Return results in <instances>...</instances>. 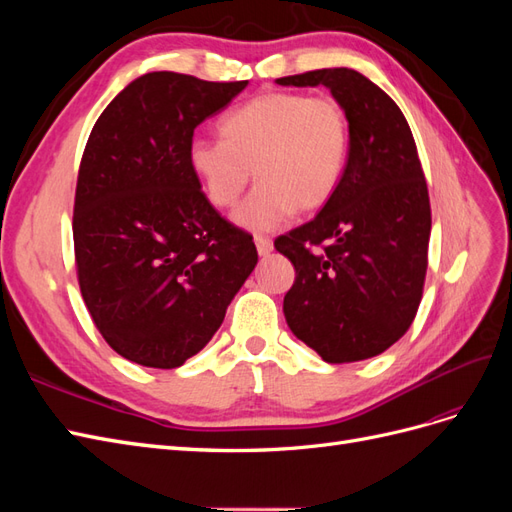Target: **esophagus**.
I'll return each mask as SVG.
<instances>
[{
    "label": "esophagus",
    "instance_id": "34e87169",
    "mask_svg": "<svg viewBox=\"0 0 512 512\" xmlns=\"http://www.w3.org/2000/svg\"><path fill=\"white\" fill-rule=\"evenodd\" d=\"M254 243H256V250L260 256H269L273 252V241L269 237H262V235H256L254 237Z\"/></svg>",
    "mask_w": 512,
    "mask_h": 512
}]
</instances>
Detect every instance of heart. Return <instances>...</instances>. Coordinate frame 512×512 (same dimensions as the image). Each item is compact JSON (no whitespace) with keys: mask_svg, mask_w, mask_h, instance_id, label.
<instances>
[{"mask_svg":"<svg viewBox=\"0 0 512 512\" xmlns=\"http://www.w3.org/2000/svg\"><path fill=\"white\" fill-rule=\"evenodd\" d=\"M220 134L222 141L194 138L188 162L215 209L235 207L254 170L258 188L235 215L250 230L327 205L348 162V115L329 94L265 91L228 113Z\"/></svg>","mask_w":512,"mask_h":512,"instance_id":"b5f03b06","label":"heart"}]
</instances>
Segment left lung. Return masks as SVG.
I'll return each mask as SVG.
<instances>
[{
    "mask_svg": "<svg viewBox=\"0 0 512 512\" xmlns=\"http://www.w3.org/2000/svg\"><path fill=\"white\" fill-rule=\"evenodd\" d=\"M277 83L329 87L350 123L335 194L312 222L275 239L297 273L286 322L322 361H365L404 337L423 299L431 207L414 136L399 106L356 70Z\"/></svg>",
    "mask_w": 512,
    "mask_h": 512,
    "instance_id": "left-lung-1",
    "label": "left lung"
}]
</instances>
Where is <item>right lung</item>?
I'll return each mask as SVG.
<instances>
[{
  "label": "right lung",
  "instance_id": "obj_1",
  "mask_svg": "<svg viewBox=\"0 0 512 512\" xmlns=\"http://www.w3.org/2000/svg\"><path fill=\"white\" fill-rule=\"evenodd\" d=\"M179 72L138 76L104 108L74 196V260L96 329L123 359L173 369L203 350L258 262L188 162L196 126L245 89Z\"/></svg>",
  "mask_w": 512,
  "mask_h": 512
}]
</instances>
